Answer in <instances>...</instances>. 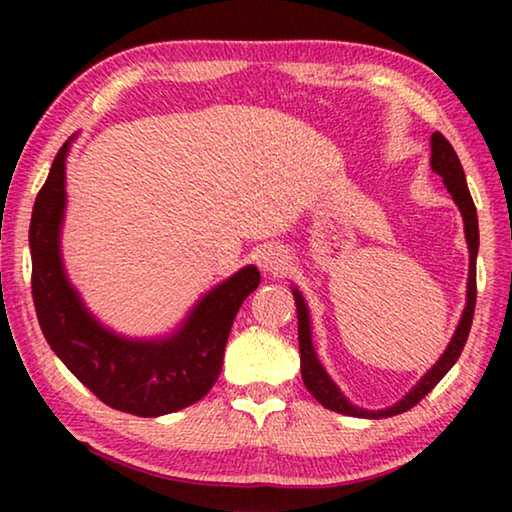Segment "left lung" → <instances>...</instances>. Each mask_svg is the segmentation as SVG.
<instances>
[{
  "mask_svg": "<svg viewBox=\"0 0 512 512\" xmlns=\"http://www.w3.org/2000/svg\"><path fill=\"white\" fill-rule=\"evenodd\" d=\"M74 140L56 153L31 214V293L42 334L69 372L112 409L142 418L185 409L219 379L232 320L257 289L259 271L244 266L203 293L169 334L133 339L103 325L69 282L60 253L65 162Z\"/></svg>",
  "mask_w": 512,
  "mask_h": 512,
  "instance_id": "left-lung-1",
  "label": "left lung"
}]
</instances>
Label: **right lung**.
Segmentation results:
<instances>
[{"label": "right lung", "mask_w": 512, "mask_h": 512, "mask_svg": "<svg viewBox=\"0 0 512 512\" xmlns=\"http://www.w3.org/2000/svg\"><path fill=\"white\" fill-rule=\"evenodd\" d=\"M431 169L443 176V183L447 187V192L452 194L454 203L461 210L463 223H465V241H467V250H470V273H467V302L463 309V316L458 320V327L449 341L447 350L443 357L438 359L436 366H433L427 375L420 379V384L413 388V391L404 397V400L397 402L395 406L386 411H363L359 406H354L343 397L339 391V386L334 384L332 377L327 375V370L323 368V363L318 361V354L314 350V341H311V318H309V309L307 302L302 298V293L298 289H293V298H296V309H298V345H300V372H302V381H305L307 391L316 397V400L325 406V409L339 411L345 415H357V418H388V415H397L411 406L418 404L424 395H427L433 386L438 384L440 379L447 375V370L454 366L458 354H461L463 345L467 341V334H470V325L474 318V305H476V253H479V221H476V207L472 203L470 189H467L465 183V173L461 162H458L456 153H449V160H431Z\"/></svg>", "instance_id": "right-lung-1"}]
</instances>
